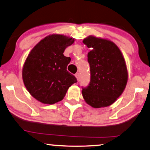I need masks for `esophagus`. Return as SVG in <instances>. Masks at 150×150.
Listing matches in <instances>:
<instances>
[{
    "mask_svg": "<svg viewBox=\"0 0 150 150\" xmlns=\"http://www.w3.org/2000/svg\"><path fill=\"white\" fill-rule=\"evenodd\" d=\"M75 77L77 78V81H79V79H80V75H79V73H76L75 74Z\"/></svg>",
    "mask_w": 150,
    "mask_h": 150,
    "instance_id": "obj_1",
    "label": "esophagus"
}]
</instances>
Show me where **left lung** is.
Returning <instances> with one entry per match:
<instances>
[{"label": "left lung", "instance_id": "obj_1", "mask_svg": "<svg viewBox=\"0 0 150 150\" xmlns=\"http://www.w3.org/2000/svg\"><path fill=\"white\" fill-rule=\"evenodd\" d=\"M83 43L91 48L88 54L91 79L82 89L83 99L94 108L110 106L123 92L128 81L123 55L111 40L89 35Z\"/></svg>", "mask_w": 150, "mask_h": 150}]
</instances>
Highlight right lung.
Returning a JSON list of instances; mask_svg holds the SVG:
<instances>
[{"instance_id": "obj_1", "label": "right lung", "mask_w": 150, "mask_h": 150, "mask_svg": "<svg viewBox=\"0 0 150 150\" xmlns=\"http://www.w3.org/2000/svg\"><path fill=\"white\" fill-rule=\"evenodd\" d=\"M75 38L62 34L44 38L33 47L24 62L22 78L27 90L38 101L53 104L63 99L68 89L77 82L67 71L70 57L64 56Z\"/></svg>"}]
</instances>
